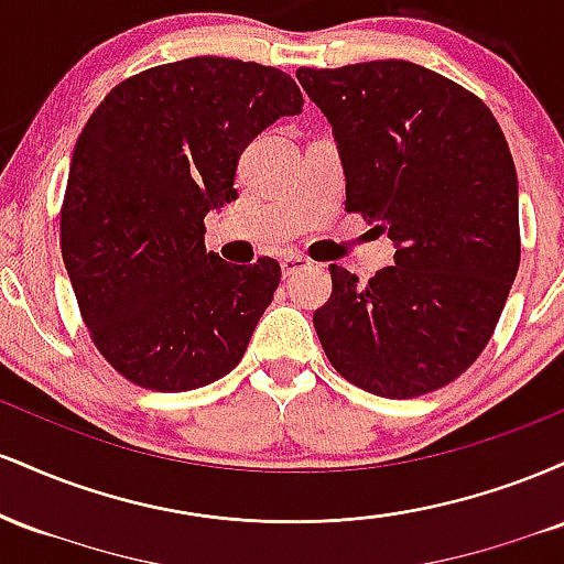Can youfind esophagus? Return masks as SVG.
<instances>
[{
	"label": "esophagus",
	"mask_w": 564,
	"mask_h": 564,
	"mask_svg": "<svg viewBox=\"0 0 564 564\" xmlns=\"http://www.w3.org/2000/svg\"><path fill=\"white\" fill-rule=\"evenodd\" d=\"M304 268H310V260H304L302 254H289V257H283V260H281V270H283V275H286V278L296 275Z\"/></svg>",
	"instance_id": "34e87169"
}]
</instances>
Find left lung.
<instances>
[{
    "instance_id": "obj_1",
    "label": "left lung",
    "mask_w": 564,
    "mask_h": 564,
    "mask_svg": "<svg viewBox=\"0 0 564 564\" xmlns=\"http://www.w3.org/2000/svg\"><path fill=\"white\" fill-rule=\"evenodd\" d=\"M332 121L345 209L381 223L394 264L360 286L332 264L313 323L349 384L408 400L480 358L520 268V198L509 142L477 95L408 61L300 68Z\"/></svg>"
}]
</instances>
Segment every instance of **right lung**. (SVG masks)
<instances>
[{"instance_id":"1","label":"right lung","mask_w":564,"mask_h":564,"mask_svg":"<svg viewBox=\"0 0 564 564\" xmlns=\"http://www.w3.org/2000/svg\"><path fill=\"white\" fill-rule=\"evenodd\" d=\"M304 97L281 68L187 57L116 84L70 159L61 249L97 352L132 384L187 392L243 358L281 264H228L204 217L236 198L243 148Z\"/></svg>"}]
</instances>
